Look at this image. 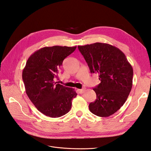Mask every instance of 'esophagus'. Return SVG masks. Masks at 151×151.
<instances>
[{"instance_id":"obj_1","label":"esophagus","mask_w":151,"mask_h":151,"mask_svg":"<svg viewBox=\"0 0 151 151\" xmlns=\"http://www.w3.org/2000/svg\"><path fill=\"white\" fill-rule=\"evenodd\" d=\"M85 90V88H82V89H80V90H78V91H79V93H80V94H83V93H84Z\"/></svg>"}]
</instances>
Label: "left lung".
<instances>
[{
    "mask_svg": "<svg viewBox=\"0 0 151 151\" xmlns=\"http://www.w3.org/2000/svg\"><path fill=\"white\" fill-rule=\"evenodd\" d=\"M91 73H98L100 83L93 90L96 99L89 104L92 114L106 117L127 100L132 87L133 68L124 53L109 44L95 42L78 46Z\"/></svg>",
    "mask_w": 151,
    "mask_h": 151,
    "instance_id": "8db88e82",
    "label": "left lung"
}]
</instances>
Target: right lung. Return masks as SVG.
<instances>
[{
  "mask_svg": "<svg viewBox=\"0 0 151 151\" xmlns=\"http://www.w3.org/2000/svg\"><path fill=\"white\" fill-rule=\"evenodd\" d=\"M76 46L44 47L28 58L22 71L26 94L42 114L52 118L60 117L70 110L74 89L58 83L60 69L65 58Z\"/></svg>",
  "mask_w": 151,
  "mask_h": 151,
  "instance_id": "right-lung-1",
  "label": "right lung"
}]
</instances>
